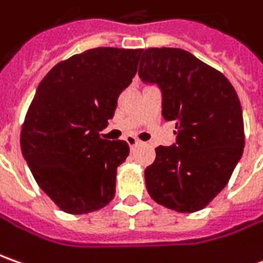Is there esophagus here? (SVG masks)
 I'll return each mask as SVG.
<instances>
[{"instance_id": "obj_1", "label": "esophagus", "mask_w": 263, "mask_h": 263, "mask_svg": "<svg viewBox=\"0 0 263 263\" xmlns=\"http://www.w3.org/2000/svg\"><path fill=\"white\" fill-rule=\"evenodd\" d=\"M126 142L129 144V147H131V148H134V147H137V145L140 144V140H138V138H135L134 135H128V137H126Z\"/></svg>"}]
</instances>
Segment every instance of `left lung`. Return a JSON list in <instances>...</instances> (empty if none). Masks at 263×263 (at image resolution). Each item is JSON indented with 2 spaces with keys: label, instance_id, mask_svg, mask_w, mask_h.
I'll use <instances>...</instances> for the list:
<instances>
[{
  "label": "left lung",
  "instance_id": "8db88e82",
  "mask_svg": "<svg viewBox=\"0 0 263 263\" xmlns=\"http://www.w3.org/2000/svg\"><path fill=\"white\" fill-rule=\"evenodd\" d=\"M138 76L161 91V115L176 142L156 148L145 168L149 196L177 213L205 208L229 183L245 147L236 90L220 71L177 48L142 50Z\"/></svg>",
  "mask_w": 263,
  "mask_h": 263
}]
</instances>
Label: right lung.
<instances>
[{
    "mask_svg": "<svg viewBox=\"0 0 263 263\" xmlns=\"http://www.w3.org/2000/svg\"><path fill=\"white\" fill-rule=\"evenodd\" d=\"M142 49L96 48L57 64L37 86L20 145L34 180L68 214H87L115 196L116 170L129 154L125 141L103 140L131 84Z\"/></svg>",
    "mask_w": 263,
    "mask_h": 263,
    "instance_id": "add662e5",
    "label": "right lung"
}]
</instances>
